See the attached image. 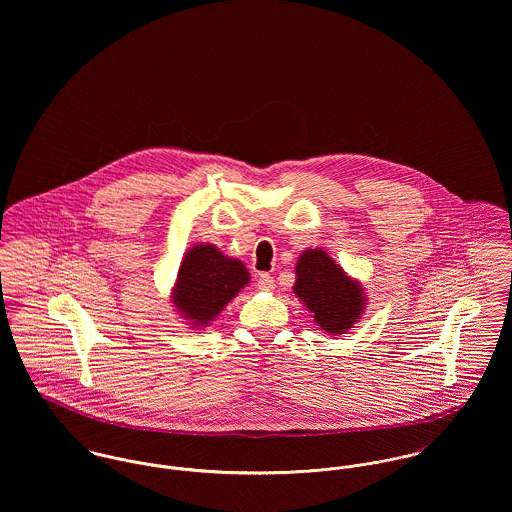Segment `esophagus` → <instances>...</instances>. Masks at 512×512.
I'll return each instance as SVG.
<instances>
[{
    "mask_svg": "<svg viewBox=\"0 0 512 512\" xmlns=\"http://www.w3.org/2000/svg\"><path fill=\"white\" fill-rule=\"evenodd\" d=\"M257 286L263 288V290H269V288H275V279L269 275V273H261L259 279H257Z\"/></svg>",
    "mask_w": 512,
    "mask_h": 512,
    "instance_id": "34e87169",
    "label": "esophagus"
}]
</instances>
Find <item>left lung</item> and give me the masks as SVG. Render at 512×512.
Returning a JSON list of instances; mask_svg holds the SVG:
<instances>
[{
    "label": "left lung",
    "instance_id": "8db88e82",
    "mask_svg": "<svg viewBox=\"0 0 512 512\" xmlns=\"http://www.w3.org/2000/svg\"><path fill=\"white\" fill-rule=\"evenodd\" d=\"M292 290L314 314V322L332 336L359 322L367 304L361 284L351 281L322 249H306L298 257Z\"/></svg>",
    "mask_w": 512,
    "mask_h": 512
}]
</instances>
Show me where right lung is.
<instances>
[{"label":"right lung","instance_id":"right-lung-1","mask_svg":"<svg viewBox=\"0 0 512 512\" xmlns=\"http://www.w3.org/2000/svg\"><path fill=\"white\" fill-rule=\"evenodd\" d=\"M249 283L245 265L212 243L190 247L180 263L172 302L192 326H208L229 300Z\"/></svg>","mask_w":512,"mask_h":512}]
</instances>
